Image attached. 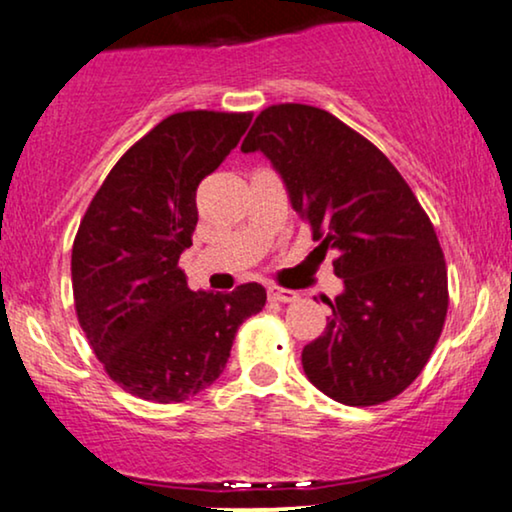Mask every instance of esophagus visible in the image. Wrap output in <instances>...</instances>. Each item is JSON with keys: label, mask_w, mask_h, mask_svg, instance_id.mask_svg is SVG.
Instances as JSON below:
<instances>
[{"label": "esophagus", "mask_w": 512, "mask_h": 512, "mask_svg": "<svg viewBox=\"0 0 512 512\" xmlns=\"http://www.w3.org/2000/svg\"><path fill=\"white\" fill-rule=\"evenodd\" d=\"M268 298L270 301H280V303H291L296 301L298 294L294 289H280V287H268Z\"/></svg>", "instance_id": "obj_1"}]
</instances>
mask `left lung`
I'll use <instances>...</instances> for the list:
<instances>
[{"mask_svg":"<svg viewBox=\"0 0 512 512\" xmlns=\"http://www.w3.org/2000/svg\"><path fill=\"white\" fill-rule=\"evenodd\" d=\"M242 152H263L289 202L336 251L343 291L301 353L317 390L350 407L400 395L426 367L447 317V268L433 223L390 159L313 105H272Z\"/></svg>","mask_w":512,"mask_h":512,"instance_id":"8db88e82","label":"left lung"}]
</instances>
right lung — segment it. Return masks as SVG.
I'll return each instance as SVG.
<instances>
[{
	"instance_id": "right-lung-1",
	"label": "right lung",
	"mask_w": 512,
	"mask_h": 512,
	"mask_svg": "<svg viewBox=\"0 0 512 512\" xmlns=\"http://www.w3.org/2000/svg\"><path fill=\"white\" fill-rule=\"evenodd\" d=\"M251 115L176 112L124 152L91 199L72 247L79 324L112 381L148 402L197 395L223 374L237 329L265 289L190 291L197 185L237 148Z\"/></svg>"
}]
</instances>
